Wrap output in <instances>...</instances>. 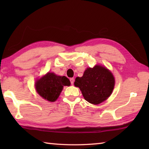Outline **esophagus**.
<instances>
[{"label":"esophagus","instance_id":"34e87169","mask_svg":"<svg viewBox=\"0 0 149 149\" xmlns=\"http://www.w3.org/2000/svg\"><path fill=\"white\" fill-rule=\"evenodd\" d=\"M70 83H71L72 84H74V78H70Z\"/></svg>","mask_w":149,"mask_h":149}]
</instances>
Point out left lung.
I'll list each match as a JSON object with an SVG mask.
<instances>
[{
  "instance_id": "left-lung-1",
  "label": "left lung",
  "mask_w": 149,
  "mask_h": 149,
  "mask_svg": "<svg viewBox=\"0 0 149 149\" xmlns=\"http://www.w3.org/2000/svg\"><path fill=\"white\" fill-rule=\"evenodd\" d=\"M115 80L108 69L101 65L87 68L83 77L75 79L74 85L79 88L84 99L93 104L105 101L115 86Z\"/></svg>"
}]
</instances>
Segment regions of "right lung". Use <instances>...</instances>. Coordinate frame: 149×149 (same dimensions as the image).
<instances>
[{
    "instance_id": "obj_1",
    "label": "right lung",
    "mask_w": 149,
    "mask_h": 149,
    "mask_svg": "<svg viewBox=\"0 0 149 149\" xmlns=\"http://www.w3.org/2000/svg\"><path fill=\"white\" fill-rule=\"evenodd\" d=\"M70 81L65 76H59L48 72L35 83L37 93L49 102H54L59 97L64 86H70Z\"/></svg>"
}]
</instances>
